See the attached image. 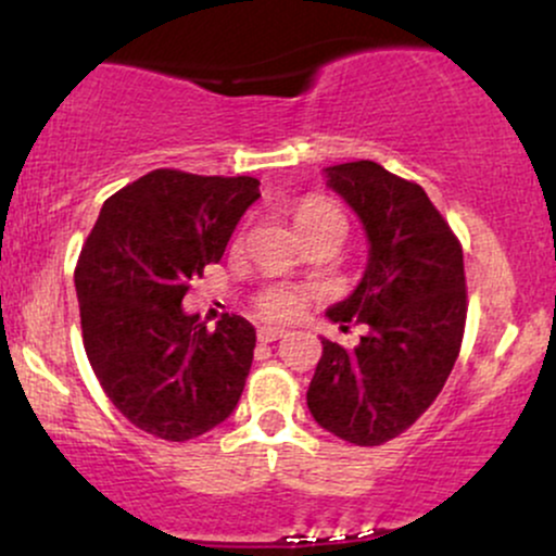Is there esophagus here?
<instances>
[{
	"mask_svg": "<svg viewBox=\"0 0 556 556\" xmlns=\"http://www.w3.org/2000/svg\"><path fill=\"white\" fill-rule=\"evenodd\" d=\"M258 342H274V340H282L285 329L282 327H258L256 331Z\"/></svg>",
	"mask_w": 556,
	"mask_h": 556,
	"instance_id": "34e87169",
	"label": "esophagus"
}]
</instances>
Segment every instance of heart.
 <instances>
[{"label": "heart", "mask_w": 556, "mask_h": 556, "mask_svg": "<svg viewBox=\"0 0 556 556\" xmlns=\"http://www.w3.org/2000/svg\"><path fill=\"white\" fill-rule=\"evenodd\" d=\"M292 222H295L298 232L321 225H337L344 229V216L340 208L331 206L329 201H321V198H308V201L300 203L295 214H292ZM305 303H308V292L295 285H269L256 295V308L266 318H295L298 314H303Z\"/></svg>", "instance_id": "obj_1"}]
</instances>
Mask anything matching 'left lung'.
I'll return each mask as SVG.
<instances>
[{"label":"left lung","instance_id":"1","mask_svg":"<svg viewBox=\"0 0 556 556\" xmlns=\"http://www.w3.org/2000/svg\"><path fill=\"white\" fill-rule=\"evenodd\" d=\"M327 177L371 245L361 285L327 316L342 329L366 324L368 331L358 348L321 340L308 410L344 442L379 446L429 410L460 355L463 245L418 182L368 159L329 167Z\"/></svg>","mask_w":556,"mask_h":556}]
</instances>
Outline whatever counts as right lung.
Segmentation results:
<instances>
[{
  "instance_id": "add662e5",
  "label": "right lung",
  "mask_w": 556,
  "mask_h": 556,
  "mask_svg": "<svg viewBox=\"0 0 556 556\" xmlns=\"http://www.w3.org/2000/svg\"><path fill=\"white\" fill-rule=\"evenodd\" d=\"M256 198V177L154 169L106 198L83 242V348L112 405L151 437L188 442L238 405L256 329L235 314L206 329L182 298Z\"/></svg>"
}]
</instances>
